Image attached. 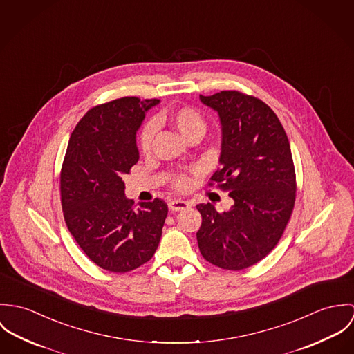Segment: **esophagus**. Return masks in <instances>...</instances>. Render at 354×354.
<instances>
[{
  "label": "esophagus",
  "mask_w": 354,
  "mask_h": 354,
  "mask_svg": "<svg viewBox=\"0 0 354 354\" xmlns=\"http://www.w3.org/2000/svg\"><path fill=\"white\" fill-rule=\"evenodd\" d=\"M168 206L172 212H179V210H185V209L190 207V203L187 201H182V199H172L168 202Z\"/></svg>",
  "instance_id": "obj_1"
}]
</instances>
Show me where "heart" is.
<instances>
[{
	"instance_id": "heart-1",
	"label": "heart",
	"mask_w": 354,
	"mask_h": 354,
	"mask_svg": "<svg viewBox=\"0 0 354 354\" xmlns=\"http://www.w3.org/2000/svg\"><path fill=\"white\" fill-rule=\"evenodd\" d=\"M161 120L175 129L186 141H190L196 137H202L206 130V122L201 111H198L192 106H183L179 109H175L169 113H165L161 115ZM155 130L152 124H147L141 134H140V149L142 153H148L152 147ZM174 187L176 190L185 192L189 189L192 180L187 175H176L172 180Z\"/></svg>"
}]
</instances>
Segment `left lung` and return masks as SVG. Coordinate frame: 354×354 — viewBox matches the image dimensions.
I'll list each match as a JSON object with an SVG mask.
<instances>
[{"label":"left lung","mask_w":354,"mask_h":354,"mask_svg":"<svg viewBox=\"0 0 354 354\" xmlns=\"http://www.w3.org/2000/svg\"><path fill=\"white\" fill-rule=\"evenodd\" d=\"M221 122L220 168L209 186L230 192L234 205L218 213L196 205L202 257L225 270H243L263 259L278 243L292 216L296 174L289 140L274 111L239 91L202 96Z\"/></svg>","instance_id":"1"}]
</instances>
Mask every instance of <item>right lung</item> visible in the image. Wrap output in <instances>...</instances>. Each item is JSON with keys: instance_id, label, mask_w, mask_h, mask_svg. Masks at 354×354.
<instances>
[{"instance_id": "add662e5", "label": "right lung", "mask_w": 354, "mask_h": 354, "mask_svg": "<svg viewBox=\"0 0 354 354\" xmlns=\"http://www.w3.org/2000/svg\"><path fill=\"white\" fill-rule=\"evenodd\" d=\"M158 99L126 96L91 109L75 127L61 169V202L66 227L99 268L126 273L158 250L168 213L155 198L133 202L122 176L138 161L136 134Z\"/></svg>"}]
</instances>
